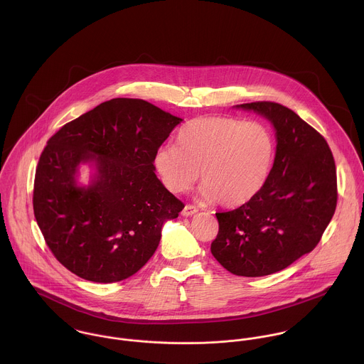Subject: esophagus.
Listing matches in <instances>:
<instances>
[{
    "instance_id": "esophagus-1",
    "label": "esophagus",
    "mask_w": 364,
    "mask_h": 364,
    "mask_svg": "<svg viewBox=\"0 0 364 364\" xmlns=\"http://www.w3.org/2000/svg\"><path fill=\"white\" fill-rule=\"evenodd\" d=\"M195 213H198V208L193 206V205H186L183 210H182V215L183 217H189V215H193Z\"/></svg>"
}]
</instances>
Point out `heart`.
<instances>
[{
    "label": "heart",
    "instance_id": "heart-1",
    "mask_svg": "<svg viewBox=\"0 0 364 364\" xmlns=\"http://www.w3.org/2000/svg\"><path fill=\"white\" fill-rule=\"evenodd\" d=\"M175 141L154 156L156 173L172 193L189 191L200 171L205 199L238 208L255 199L270 176L274 140L258 122L198 117L178 130Z\"/></svg>",
    "mask_w": 364,
    "mask_h": 364
}]
</instances>
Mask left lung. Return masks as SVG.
<instances>
[{"label":"left lung","mask_w":364,"mask_h":364,"mask_svg":"<svg viewBox=\"0 0 364 364\" xmlns=\"http://www.w3.org/2000/svg\"><path fill=\"white\" fill-rule=\"evenodd\" d=\"M270 120L276 156L259 195L235 210L215 213L211 254L237 276L276 273L311 252L338 202L336 166L326 140L291 109L276 102L237 105Z\"/></svg>","instance_id":"left-lung-1"}]
</instances>
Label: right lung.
Listing matches in <instances>:
<instances>
[{"label":"right lung","instance_id":"add662e5","mask_svg":"<svg viewBox=\"0 0 364 364\" xmlns=\"http://www.w3.org/2000/svg\"><path fill=\"white\" fill-rule=\"evenodd\" d=\"M181 122L147 101L114 98L49 139L36 166L33 211L64 267L114 283L154 255L162 224L185 208L154 173L156 150ZM81 161L97 166L87 188L75 181Z\"/></svg>","mask_w":364,"mask_h":364}]
</instances>
